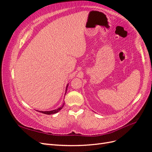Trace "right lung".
<instances>
[{
  "label": "right lung",
  "mask_w": 152,
  "mask_h": 152,
  "mask_svg": "<svg viewBox=\"0 0 152 152\" xmlns=\"http://www.w3.org/2000/svg\"><path fill=\"white\" fill-rule=\"evenodd\" d=\"M67 87H68V85H67L66 88V90H67ZM64 104H65V103H63V106H62L61 107H59V108H58V109H56V110H51V111H44H44H39V112L42 113H44V114H47V115H50V114L56 113H58L59 111V110L62 109V108L63 107V106H64Z\"/></svg>",
  "instance_id": "obj_1"
}]
</instances>
